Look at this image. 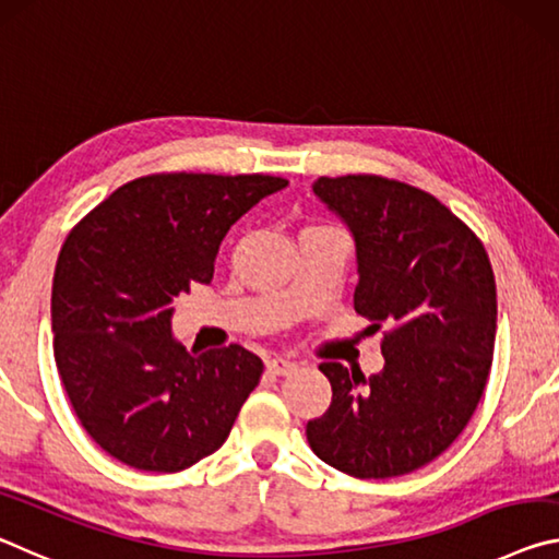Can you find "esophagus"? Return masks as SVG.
Masks as SVG:
<instances>
[{
  "label": "esophagus",
  "instance_id": "esophagus-1",
  "mask_svg": "<svg viewBox=\"0 0 559 559\" xmlns=\"http://www.w3.org/2000/svg\"><path fill=\"white\" fill-rule=\"evenodd\" d=\"M267 371L274 373V377H287V373L297 371V364L289 361V359H280V356H277V359L267 361Z\"/></svg>",
  "mask_w": 559,
  "mask_h": 559
}]
</instances>
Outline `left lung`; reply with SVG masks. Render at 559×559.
<instances>
[{
	"mask_svg": "<svg viewBox=\"0 0 559 559\" xmlns=\"http://www.w3.org/2000/svg\"><path fill=\"white\" fill-rule=\"evenodd\" d=\"M356 242V314L386 326V364L364 379L319 364L332 406L307 424L312 451L352 478L424 468L468 426L486 391L498 295L486 247L441 200L408 182L356 173L314 182Z\"/></svg>",
	"mask_w": 559,
	"mask_h": 559,
	"instance_id": "left-lung-1",
	"label": "left lung"
}]
</instances>
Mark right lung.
Returning <instances> with one entry per match:
<instances>
[{"label": "right lung", "instance_id": "add662e5", "mask_svg": "<svg viewBox=\"0 0 559 559\" xmlns=\"http://www.w3.org/2000/svg\"><path fill=\"white\" fill-rule=\"evenodd\" d=\"M280 176L153 173L81 217L51 287L53 359L73 414L98 448L145 473L215 453L264 371L240 344L190 354L173 301L210 285L219 242Z\"/></svg>", "mask_w": 559, "mask_h": 559}]
</instances>
